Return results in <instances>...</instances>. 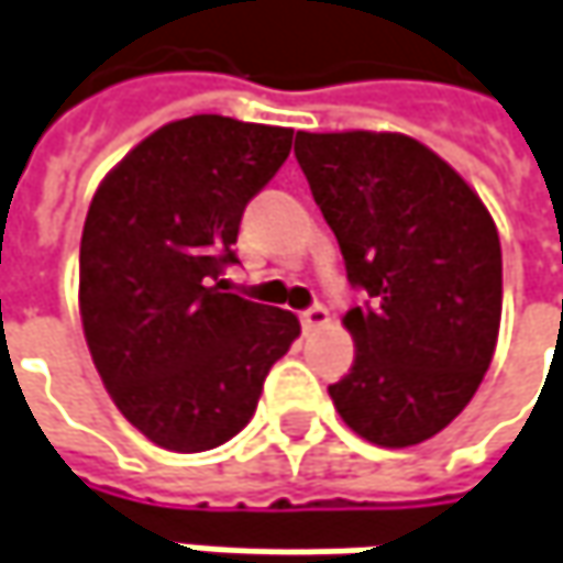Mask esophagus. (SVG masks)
Masks as SVG:
<instances>
[{"mask_svg":"<svg viewBox=\"0 0 563 563\" xmlns=\"http://www.w3.org/2000/svg\"><path fill=\"white\" fill-rule=\"evenodd\" d=\"M328 321H331V312L324 306H312L309 312H302V328L306 331H321Z\"/></svg>","mask_w":563,"mask_h":563,"instance_id":"1","label":"esophagus"}]
</instances>
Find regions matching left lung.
<instances>
[{
	"label": "left lung",
	"instance_id": "obj_1",
	"mask_svg": "<svg viewBox=\"0 0 563 563\" xmlns=\"http://www.w3.org/2000/svg\"><path fill=\"white\" fill-rule=\"evenodd\" d=\"M296 158L369 302L344 314L353 366L328 395L385 449L449 427L494 360L504 261L468 181L405 133H296Z\"/></svg>",
	"mask_w": 563,
	"mask_h": 563
}]
</instances>
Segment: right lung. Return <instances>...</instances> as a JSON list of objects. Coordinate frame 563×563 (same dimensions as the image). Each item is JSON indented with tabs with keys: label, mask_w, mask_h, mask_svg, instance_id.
Masks as SVG:
<instances>
[{
	"label": "right lung",
	"mask_w": 563,
	"mask_h": 563,
	"mask_svg": "<svg viewBox=\"0 0 563 563\" xmlns=\"http://www.w3.org/2000/svg\"><path fill=\"white\" fill-rule=\"evenodd\" d=\"M289 126L172 120L98 184L79 249V312L95 369L146 440L203 452L257 408L299 338L286 309L222 292L249 200L277 175Z\"/></svg>",
	"instance_id": "right-lung-1"
}]
</instances>
